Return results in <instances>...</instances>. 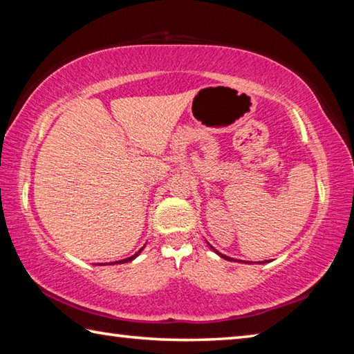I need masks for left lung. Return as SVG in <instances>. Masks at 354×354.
<instances>
[{
	"label": "left lung",
	"instance_id": "1",
	"mask_svg": "<svg viewBox=\"0 0 354 354\" xmlns=\"http://www.w3.org/2000/svg\"><path fill=\"white\" fill-rule=\"evenodd\" d=\"M220 254V253H218ZM221 257H225V259H230V257H226V256H223V254H221Z\"/></svg>",
	"mask_w": 354,
	"mask_h": 354
}]
</instances>
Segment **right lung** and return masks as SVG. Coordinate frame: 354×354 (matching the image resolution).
<instances>
[{
    "label": "right lung",
    "mask_w": 354,
    "mask_h": 354,
    "mask_svg": "<svg viewBox=\"0 0 354 354\" xmlns=\"http://www.w3.org/2000/svg\"><path fill=\"white\" fill-rule=\"evenodd\" d=\"M143 250V247L139 250V251H137V253L134 254V256H131V257H127V259H123V261H115V262H111V263H124V262H129V261H133V259H136V257L137 256H139V253H140V251ZM98 266H100V263H98Z\"/></svg>",
    "instance_id": "right-lung-1"
}]
</instances>
